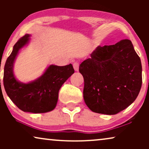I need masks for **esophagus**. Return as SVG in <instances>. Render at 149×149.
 Segmentation results:
<instances>
[{"label": "esophagus", "instance_id": "1", "mask_svg": "<svg viewBox=\"0 0 149 149\" xmlns=\"http://www.w3.org/2000/svg\"><path fill=\"white\" fill-rule=\"evenodd\" d=\"M79 62H75L73 63V68H74L75 71H78L79 70Z\"/></svg>", "mask_w": 149, "mask_h": 149}]
</instances>
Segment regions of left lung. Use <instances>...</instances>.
<instances>
[{
  "mask_svg": "<svg viewBox=\"0 0 149 149\" xmlns=\"http://www.w3.org/2000/svg\"><path fill=\"white\" fill-rule=\"evenodd\" d=\"M79 66L83 97L97 113L115 115L129 107L142 86V64L131 40L98 46Z\"/></svg>",
  "mask_w": 149,
  "mask_h": 149,
  "instance_id": "obj_1",
  "label": "left lung"
}]
</instances>
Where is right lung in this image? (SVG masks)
<instances>
[{
	"label": "right lung",
	"instance_id": "obj_1",
	"mask_svg": "<svg viewBox=\"0 0 149 149\" xmlns=\"http://www.w3.org/2000/svg\"><path fill=\"white\" fill-rule=\"evenodd\" d=\"M29 36V34H25L13 46L4 68L3 84L8 96L20 110L44 113L55 109L59 90L74 70L71 64L64 66L51 65L41 77L33 82L22 83L16 80L13 72L14 60L19 50L28 42Z\"/></svg>",
	"mask_w": 149,
	"mask_h": 149
}]
</instances>
